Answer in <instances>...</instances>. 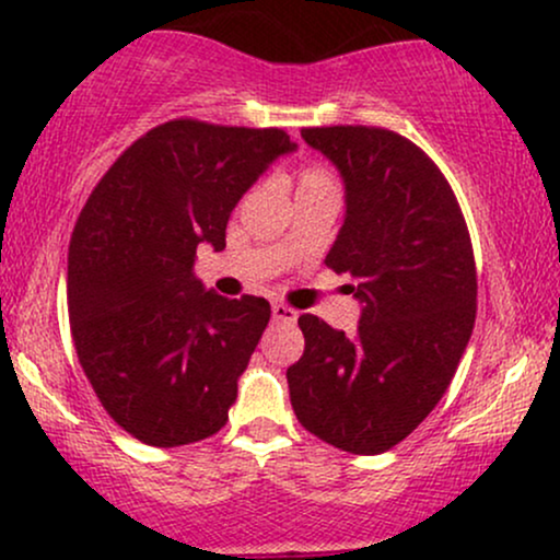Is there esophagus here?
<instances>
[{"label":"esophagus","instance_id":"1","mask_svg":"<svg viewBox=\"0 0 560 560\" xmlns=\"http://www.w3.org/2000/svg\"><path fill=\"white\" fill-rule=\"evenodd\" d=\"M271 313H273V320H279V324H294V320H298V311L284 305V302H273Z\"/></svg>","mask_w":560,"mask_h":560}]
</instances>
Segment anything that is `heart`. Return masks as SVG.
Instances as JSON below:
<instances>
[{
	"label": "heart",
	"mask_w": 560,
	"mask_h": 560,
	"mask_svg": "<svg viewBox=\"0 0 560 560\" xmlns=\"http://www.w3.org/2000/svg\"><path fill=\"white\" fill-rule=\"evenodd\" d=\"M318 191L337 195V182H334L331 173L324 168H302L298 173V197L300 195H318Z\"/></svg>",
	"instance_id": "b5f03b06"
}]
</instances>
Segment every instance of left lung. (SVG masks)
Segmentation results:
<instances>
[{"label": "left lung", "mask_w": 560, "mask_h": 560, "mask_svg": "<svg viewBox=\"0 0 560 560\" xmlns=\"http://www.w3.org/2000/svg\"><path fill=\"white\" fill-rule=\"evenodd\" d=\"M337 165L347 215L326 266L363 302L355 337L300 316L305 350L287 369L294 416L355 455L395 447L445 395L477 318L466 218L434 160L376 126L302 128Z\"/></svg>", "instance_id": "8db88e82"}]
</instances>
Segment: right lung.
I'll return each mask as SVG.
<instances>
[{
  "label": "right lung",
  "mask_w": 560,
  "mask_h": 560,
  "mask_svg": "<svg viewBox=\"0 0 560 560\" xmlns=\"http://www.w3.org/2000/svg\"><path fill=\"white\" fill-rule=\"evenodd\" d=\"M292 150L284 128L176 118L133 141L83 205L68 249L75 355L144 445H189L229 421L271 305L221 298L191 266L199 242L226 247L231 210Z\"/></svg>",
  "instance_id": "1"
}]
</instances>
